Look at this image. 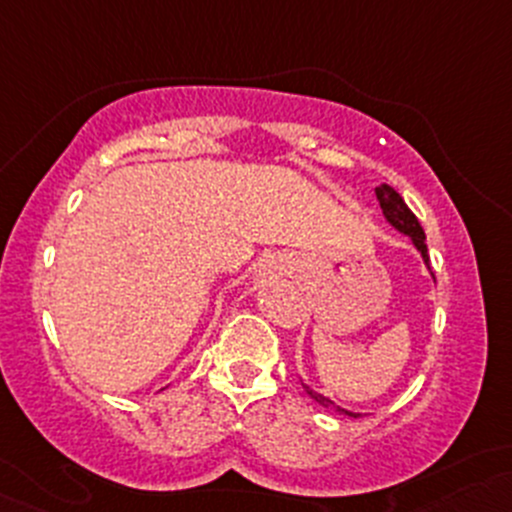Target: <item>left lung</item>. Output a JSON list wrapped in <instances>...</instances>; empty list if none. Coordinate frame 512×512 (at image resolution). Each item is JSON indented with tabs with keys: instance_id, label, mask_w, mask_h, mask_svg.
I'll list each match as a JSON object with an SVG mask.
<instances>
[{
	"instance_id": "8db88e82",
	"label": "left lung",
	"mask_w": 512,
	"mask_h": 512,
	"mask_svg": "<svg viewBox=\"0 0 512 512\" xmlns=\"http://www.w3.org/2000/svg\"><path fill=\"white\" fill-rule=\"evenodd\" d=\"M376 200H379L381 205V213H384V220L394 227L396 232H401V235H406L411 240V245L416 247L418 255H421L423 265L428 267V272H431V260H428V245H426V235H423V227L418 225L416 215L411 213L409 205L404 203V198H401L399 193H396L391 185L381 183L379 188H376ZM304 391H307L309 396H312L314 401H317L319 406H324V409H332L337 411V414H344V416H352V418H359L361 414H354V411L349 409H342V406L334 404L332 399H327V396H322L319 391H314L312 386L302 384Z\"/></svg>"
}]
</instances>
